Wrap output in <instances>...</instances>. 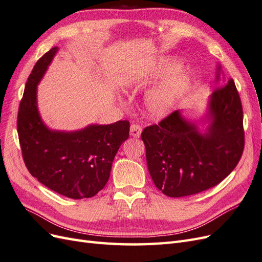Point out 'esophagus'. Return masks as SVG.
<instances>
[{
    "label": "esophagus",
    "mask_w": 262,
    "mask_h": 262,
    "mask_svg": "<svg viewBox=\"0 0 262 262\" xmlns=\"http://www.w3.org/2000/svg\"><path fill=\"white\" fill-rule=\"evenodd\" d=\"M142 133V128L139 124H132L130 126V134L133 138H139Z\"/></svg>",
    "instance_id": "34e87169"
}]
</instances>
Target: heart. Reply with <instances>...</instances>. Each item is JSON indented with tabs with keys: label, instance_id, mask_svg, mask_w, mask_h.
Segmentation results:
<instances>
[{
	"label": "heart",
	"instance_id": "obj_1",
	"mask_svg": "<svg viewBox=\"0 0 262 262\" xmlns=\"http://www.w3.org/2000/svg\"><path fill=\"white\" fill-rule=\"evenodd\" d=\"M181 63L175 59L167 60L158 67L153 74L146 76L141 72H133L126 80V84L131 87H140L149 81H157L170 73L172 74L163 84L152 90L145 99V108L148 116L153 119H163L167 117L180 100L191 90L193 83L192 73L188 70L178 71Z\"/></svg>",
	"mask_w": 262,
	"mask_h": 262
}]
</instances>
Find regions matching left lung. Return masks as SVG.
<instances>
[{
  "instance_id": "1",
  "label": "left lung",
  "mask_w": 262,
  "mask_h": 262,
  "mask_svg": "<svg viewBox=\"0 0 262 262\" xmlns=\"http://www.w3.org/2000/svg\"><path fill=\"white\" fill-rule=\"evenodd\" d=\"M222 74L216 68V82ZM224 80H223V84ZM199 124L179 110L141 134L146 148L149 175L167 196L199 193L225 179L238 164L244 150L243 107L233 80L216 87L209 97Z\"/></svg>"
}]
</instances>
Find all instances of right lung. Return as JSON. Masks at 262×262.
I'll return each instance as SVG.
<instances>
[{"instance_id": "obj_1", "label": "right lung", "mask_w": 262, "mask_h": 262, "mask_svg": "<svg viewBox=\"0 0 262 262\" xmlns=\"http://www.w3.org/2000/svg\"><path fill=\"white\" fill-rule=\"evenodd\" d=\"M58 50L53 47L37 61L24 91L17 116L23 158L31 176L54 192L71 199L92 198L107 184L130 123L90 124L76 131L47 126L38 110L37 86Z\"/></svg>"}]
</instances>
